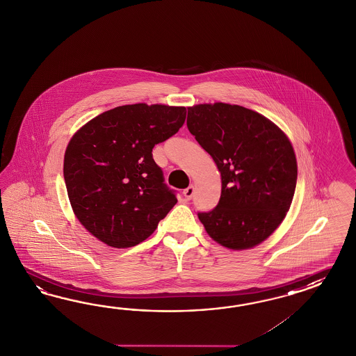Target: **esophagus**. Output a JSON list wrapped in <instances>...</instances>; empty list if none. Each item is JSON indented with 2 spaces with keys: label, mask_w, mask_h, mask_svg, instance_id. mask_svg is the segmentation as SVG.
Returning <instances> with one entry per match:
<instances>
[{
  "label": "esophagus",
  "mask_w": 356,
  "mask_h": 356,
  "mask_svg": "<svg viewBox=\"0 0 356 356\" xmlns=\"http://www.w3.org/2000/svg\"><path fill=\"white\" fill-rule=\"evenodd\" d=\"M182 194H184V198L186 200H191L193 198V194H194V186L191 185L189 188H186L185 191H182Z\"/></svg>",
  "instance_id": "34e87169"
}]
</instances>
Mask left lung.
<instances>
[{"instance_id": "8db88e82", "label": "left lung", "mask_w": 356, "mask_h": 356, "mask_svg": "<svg viewBox=\"0 0 356 356\" xmlns=\"http://www.w3.org/2000/svg\"><path fill=\"white\" fill-rule=\"evenodd\" d=\"M186 124L221 175L216 209L198 213L207 234L233 251L266 241L295 195L297 161L291 140L269 118L241 105H193Z\"/></svg>"}]
</instances>
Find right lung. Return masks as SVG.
<instances>
[{"instance_id":"right-lung-1","label":"right lung","mask_w":356,"mask_h":356,"mask_svg":"<svg viewBox=\"0 0 356 356\" xmlns=\"http://www.w3.org/2000/svg\"><path fill=\"white\" fill-rule=\"evenodd\" d=\"M185 106L122 105L96 115L70 140L64 180L70 206L90 234L129 248L154 233L177 200L152 150L175 135Z\"/></svg>"}]
</instances>
